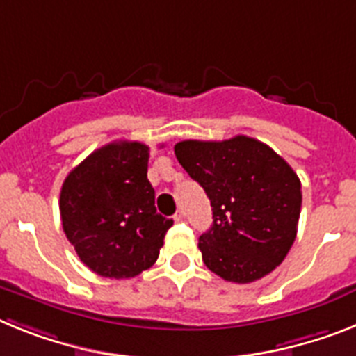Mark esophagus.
I'll list each match as a JSON object with an SVG mask.
<instances>
[{
	"mask_svg": "<svg viewBox=\"0 0 356 356\" xmlns=\"http://www.w3.org/2000/svg\"><path fill=\"white\" fill-rule=\"evenodd\" d=\"M184 217H186V213H184V210H179L177 213L173 215V219H175V220H183Z\"/></svg>",
	"mask_w": 356,
	"mask_h": 356,
	"instance_id": "1",
	"label": "esophagus"
}]
</instances>
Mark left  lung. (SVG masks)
Segmentation results:
<instances>
[{"mask_svg": "<svg viewBox=\"0 0 356 356\" xmlns=\"http://www.w3.org/2000/svg\"><path fill=\"white\" fill-rule=\"evenodd\" d=\"M173 150L211 202L213 224L199 237L206 268L237 284L271 273L297 237L302 192L293 168L246 136L188 139Z\"/></svg>", "mask_w": 356, "mask_h": 356, "instance_id": "8db88e82", "label": "left lung"}]
</instances>
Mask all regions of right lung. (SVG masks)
<instances>
[{
  "label": "right lung",
  "instance_id": "obj_1",
  "mask_svg": "<svg viewBox=\"0 0 356 356\" xmlns=\"http://www.w3.org/2000/svg\"><path fill=\"white\" fill-rule=\"evenodd\" d=\"M148 152L137 141L110 143L63 183V232L83 264L101 277L130 279L148 270L173 224L155 210Z\"/></svg>",
  "mask_w": 356,
  "mask_h": 356
}]
</instances>
